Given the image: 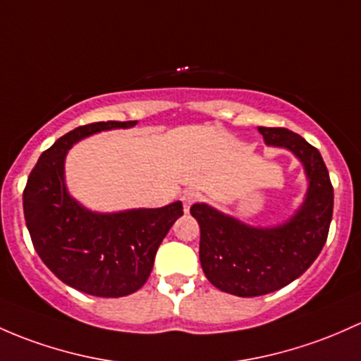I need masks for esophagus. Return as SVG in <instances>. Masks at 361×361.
<instances>
[{
  "mask_svg": "<svg viewBox=\"0 0 361 361\" xmlns=\"http://www.w3.org/2000/svg\"><path fill=\"white\" fill-rule=\"evenodd\" d=\"M200 199V195L197 192H193V190H188V192H185L183 193V197H181V200H183V206H185V211H188L190 209V207L193 206V204L197 202V200Z\"/></svg>",
  "mask_w": 361,
  "mask_h": 361,
  "instance_id": "obj_1",
  "label": "esophagus"
}]
</instances>
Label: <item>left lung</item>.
<instances>
[{
    "instance_id": "1",
    "label": "left lung",
    "mask_w": 361,
    "mask_h": 361,
    "mask_svg": "<svg viewBox=\"0 0 361 361\" xmlns=\"http://www.w3.org/2000/svg\"><path fill=\"white\" fill-rule=\"evenodd\" d=\"M268 145L286 147L305 164L310 188L301 209L276 228H252L206 204L190 207L200 226L199 256L207 280L240 298L270 294L301 276L325 245L334 188L320 152L287 128H257Z\"/></svg>"
}]
</instances>
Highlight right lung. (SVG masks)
Here are the masks:
<instances>
[{
	"label": "right lung",
	"instance_id": "1",
	"mask_svg": "<svg viewBox=\"0 0 361 361\" xmlns=\"http://www.w3.org/2000/svg\"><path fill=\"white\" fill-rule=\"evenodd\" d=\"M135 124L102 121L69 131L41 154L24 188L25 225L43 263L63 283L98 298L138 290L149 279L162 238L183 214L181 202L97 214L67 193L63 161L72 143L93 133Z\"/></svg>",
	"mask_w": 361,
	"mask_h": 361
}]
</instances>
